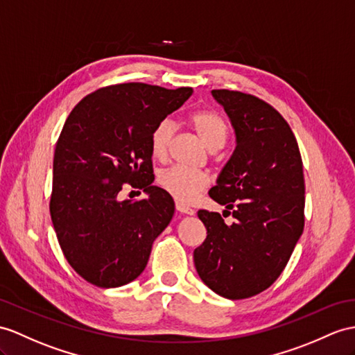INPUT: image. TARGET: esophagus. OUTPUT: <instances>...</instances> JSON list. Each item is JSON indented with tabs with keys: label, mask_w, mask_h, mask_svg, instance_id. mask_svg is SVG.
I'll use <instances>...</instances> for the list:
<instances>
[{
	"label": "esophagus",
	"mask_w": 355,
	"mask_h": 355,
	"mask_svg": "<svg viewBox=\"0 0 355 355\" xmlns=\"http://www.w3.org/2000/svg\"><path fill=\"white\" fill-rule=\"evenodd\" d=\"M176 209L180 212V214H187V215H194V209L193 207H189V206H187L185 203H182V202H176Z\"/></svg>",
	"instance_id": "1"
}]
</instances>
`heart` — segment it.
I'll list each match as a JSON object with an SVG mask.
<instances>
[{
	"instance_id": "obj_1",
	"label": "heart",
	"mask_w": 355,
	"mask_h": 355,
	"mask_svg": "<svg viewBox=\"0 0 355 355\" xmlns=\"http://www.w3.org/2000/svg\"><path fill=\"white\" fill-rule=\"evenodd\" d=\"M198 138L209 150L223 148L227 138V125L217 111L209 108L196 110L188 117ZM176 126L170 119H164L152 129L150 153L155 159L164 161L168 157L171 138ZM158 184L162 189L182 203L193 202L194 198L209 187V178L205 173L187 170L182 167H170L159 173Z\"/></svg>"
}]
</instances>
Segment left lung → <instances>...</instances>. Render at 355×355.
I'll return each mask as SVG.
<instances>
[{
  "label": "left lung",
  "mask_w": 355,
  "mask_h": 355,
  "mask_svg": "<svg viewBox=\"0 0 355 355\" xmlns=\"http://www.w3.org/2000/svg\"><path fill=\"white\" fill-rule=\"evenodd\" d=\"M212 96L230 117L236 148L209 196L235 221L227 226L218 212H197L206 239L194 265L218 295L244 300L279 279L304 229L302 161L291 126L270 103L226 89Z\"/></svg>",
  "instance_id": "obj_1"
}]
</instances>
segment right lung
Here are the masks:
<instances>
[{
  "label": "right lung",
  "instance_id": "1",
  "mask_svg": "<svg viewBox=\"0 0 355 355\" xmlns=\"http://www.w3.org/2000/svg\"><path fill=\"white\" fill-rule=\"evenodd\" d=\"M191 93L112 84L83 98L66 119L54 152L49 212L66 261L94 286L135 280L171 221L175 202L152 185L150 134ZM126 184L144 189L148 198L120 202Z\"/></svg>",
  "mask_w": 355,
  "mask_h": 355
}]
</instances>
